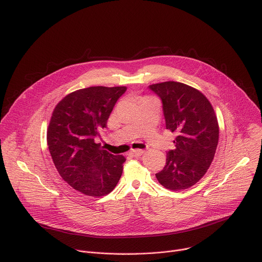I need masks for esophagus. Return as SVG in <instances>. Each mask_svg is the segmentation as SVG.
I'll return each instance as SVG.
<instances>
[{
    "instance_id": "34e87169",
    "label": "esophagus",
    "mask_w": 262,
    "mask_h": 262,
    "mask_svg": "<svg viewBox=\"0 0 262 262\" xmlns=\"http://www.w3.org/2000/svg\"><path fill=\"white\" fill-rule=\"evenodd\" d=\"M143 154H144V150H142V149H136V150H132L129 152V156L138 158V157H141Z\"/></svg>"
}]
</instances>
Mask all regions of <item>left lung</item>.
<instances>
[{"label": "left lung", "mask_w": 262, "mask_h": 262, "mask_svg": "<svg viewBox=\"0 0 262 262\" xmlns=\"http://www.w3.org/2000/svg\"><path fill=\"white\" fill-rule=\"evenodd\" d=\"M149 88L162 99L167 129L177 134L175 149L168 151L157 179L171 191L189 189L205 175L214 158L219 142L214 110L202 92L183 83L169 81Z\"/></svg>", "instance_id": "1"}]
</instances>
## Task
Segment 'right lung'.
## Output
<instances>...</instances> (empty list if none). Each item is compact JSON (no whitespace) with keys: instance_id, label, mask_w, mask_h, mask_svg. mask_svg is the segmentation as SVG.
<instances>
[{"instance_id":"right-lung-1","label":"right lung","mask_w":262,"mask_h":262,"mask_svg":"<svg viewBox=\"0 0 262 262\" xmlns=\"http://www.w3.org/2000/svg\"><path fill=\"white\" fill-rule=\"evenodd\" d=\"M126 87H89L67 94L54 108L48 145L57 171L71 188L91 197L107 195L118 183L125 158L95 143Z\"/></svg>"}]
</instances>
